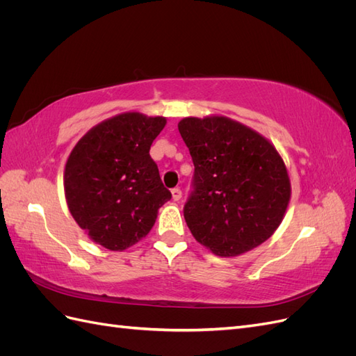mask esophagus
<instances>
[{
	"instance_id": "1",
	"label": "esophagus",
	"mask_w": 356,
	"mask_h": 356,
	"mask_svg": "<svg viewBox=\"0 0 356 356\" xmlns=\"http://www.w3.org/2000/svg\"><path fill=\"white\" fill-rule=\"evenodd\" d=\"M182 197V191L181 188H172V199L179 200Z\"/></svg>"
}]
</instances>
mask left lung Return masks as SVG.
<instances>
[{"mask_svg":"<svg viewBox=\"0 0 356 356\" xmlns=\"http://www.w3.org/2000/svg\"><path fill=\"white\" fill-rule=\"evenodd\" d=\"M178 131L195 165L184 207L191 234L220 257L266 242L282 222L291 182L282 157L264 136L222 115L186 117Z\"/></svg>","mask_w":356,"mask_h":356,"instance_id":"8db88e82","label":"left lung"}]
</instances>
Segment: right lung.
I'll return each mask as SVG.
<instances>
[{
	"instance_id": "obj_1",
	"label": "right lung",
	"mask_w": 356,
	"mask_h": 356,
	"mask_svg": "<svg viewBox=\"0 0 356 356\" xmlns=\"http://www.w3.org/2000/svg\"><path fill=\"white\" fill-rule=\"evenodd\" d=\"M165 117L123 113L92 127L72 148L63 187L68 209L89 238L123 251L148 234L170 200L149 147Z\"/></svg>"
}]
</instances>
